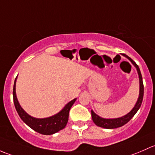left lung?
<instances>
[{"instance_id": "obj_1", "label": "left lung", "mask_w": 155, "mask_h": 155, "mask_svg": "<svg viewBox=\"0 0 155 155\" xmlns=\"http://www.w3.org/2000/svg\"><path fill=\"white\" fill-rule=\"evenodd\" d=\"M125 57H127L128 60H130L132 63L134 65L135 67L137 68V71H138L139 78H140V95H139L138 101H137L136 105L134 106V107L133 108L131 111L130 113H127V115H125V116H122L121 118H118V119H103L101 118L100 116H98V115L95 114L93 111H91L92 113V120H93L94 123L96 125L99 126L101 127H104V128L107 129H113L116 128V127H122L124 125H125L126 123L129 122L130 119L133 118V116L136 114V113L138 111V110L140 109V106H141V104L143 102V94H144V86H143V78H142L141 72H140V68H139L138 65L132 60L130 57H129L128 56L124 54Z\"/></svg>"}]
</instances>
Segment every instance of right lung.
Here are the masks:
<instances>
[{"instance_id":"right-lung-1","label":"right lung","mask_w":155,"mask_h":155,"mask_svg":"<svg viewBox=\"0 0 155 155\" xmlns=\"http://www.w3.org/2000/svg\"><path fill=\"white\" fill-rule=\"evenodd\" d=\"M16 78L15 79L13 91H12L13 101L17 113H18L21 119L23 120V122L26 123L30 127H31L33 130H34L35 131L44 135L53 134L57 133V132L60 131V130L66 127L67 122H68L69 110L73 104L76 101V98L68 102L65 106V107L57 114L54 115L53 116H51V117L45 118V119H36V118H33L29 116L21 107L20 104H19L16 98V95H15V81H16Z\"/></svg>"}]
</instances>
